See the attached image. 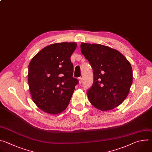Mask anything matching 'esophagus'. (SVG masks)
Returning a JSON list of instances; mask_svg holds the SVG:
<instances>
[{"label": "esophagus", "instance_id": "esophagus-1", "mask_svg": "<svg viewBox=\"0 0 152 152\" xmlns=\"http://www.w3.org/2000/svg\"><path fill=\"white\" fill-rule=\"evenodd\" d=\"M78 81H79V83L80 84V83L82 82V78L79 77V78H78Z\"/></svg>", "mask_w": 152, "mask_h": 152}]
</instances>
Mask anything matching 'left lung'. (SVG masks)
I'll return each instance as SVG.
<instances>
[{"label": "left lung", "instance_id": "1", "mask_svg": "<svg viewBox=\"0 0 152 152\" xmlns=\"http://www.w3.org/2000/svg\"><path fill=\"white\" fill-rule=\"evenodd\" d=\"M82 53L93 70L94 82L86 93L97 109L110 111L127 97L133 81L131 63L119 51L99 44L82 42Z\"/></svg>", "mask_w": 152, "mask_h": 152}]
</instances>
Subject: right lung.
Instances as JSON below:
<instances>
[{
    "mask_svg": "<svg viewBox=\"0 0 152 152\" xmlns=\"http://www.w3.org/2000/svg\"><path fill=\"white\" fill-rule=\"evenodd\" d=\"M75 42H62L42 49L28 66V84L35 104L44 112L58 114L68 106L78 80L73 77L70 57Z\"/></svg>",
    "mask_w": 152,
    "mask_h": 152,
    "instance_id": "add662e5",
    "label": "right lung"
}]
</instances>
